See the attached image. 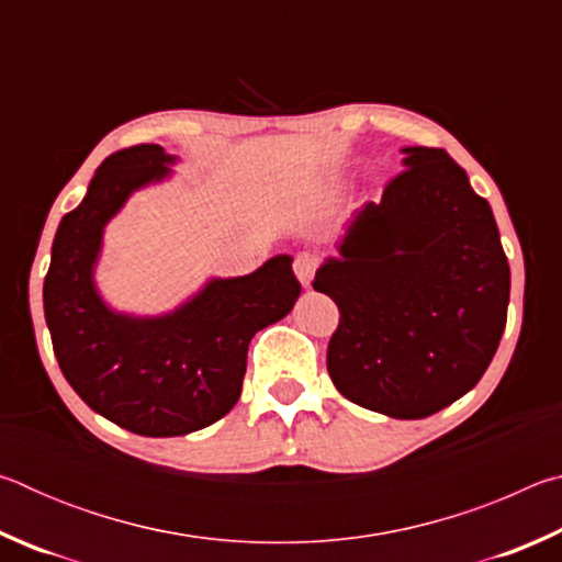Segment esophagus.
<instances>
[{
  "label": "esophagus",
  "mask_w": 562,
  "mask_h": 562,
  "mask_svg": "<svg viewBox=\"0 0 562 562\" xmlns=\"http://www.w3.org/2000/svg\"><path fill=\"white\" fill-rule=\"evenodd\" d=\"M315 272H317V258L310 252H302L294 258V274H297V280L302 282V288H310L312 280H315Z\"/></svg>",
  "instance_id": "34e87169"
}]
</instances>
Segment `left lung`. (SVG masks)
Wrapping results in <instances>:
<instances>
[{
    "mask_svg": "<svg viewBox=\"0 0 562 562\" xmlns=\"http://www.w3.org/2000/svg\"><path fill=\"white\" fill-rule=\"evenodd\" d=\"M382 203L349 217L315 274L339 307L327 369L349 402L392 418L441 412L496 355L510 268L496 217L441 148H402Z\"/></svg>",
    "mask_w": 562,
    "mask_h": 562,
    "instance_id": "left-lung-1",
    "label": "left lung"
}]
</instances>
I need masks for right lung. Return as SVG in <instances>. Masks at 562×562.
Returning <instances> with one entry per match:
<instances>
[{
  "label": "right lung",
  "instance_id": "right-lung-1",
  "mask_svg": "<svg viewBox=\"0 0 562 562\" xmlns=\"http://www.w3.org/2000/svg\"><path fill=\"white\" fill-rule=\"evenodd\" d=\"M176 156L156 144L123 148L66 213L44 280V317L66 382L93 412L138 436H183L215 424L243 392L255 331L290 315L300 282L290 255L243 278H211L156 317L106 304L97 288L103 231L136 190L173 176Z\"/></svg>",
  "mask_w": 562,
  "mask_h": 562
}]
</instances>
